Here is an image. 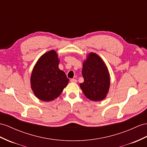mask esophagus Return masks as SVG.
Here are the masks:
<instances>
[{"label":"esophagus","mask_w":147,"mask_h":147,"mask_svg":"<svg viewBox=\"0 0 147 147\" xmlns=\"http://www.w3.org/2000/svg\"><path fill=\"white\" fill-rule=\"evenodd\" d=\"M70 81H71V82H77V80H76V79H71Z\"/></svg>","instance_id":"esophagus-1"}]
</instances>
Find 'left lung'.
I'll return each instance as SVG.
<instances>
[{
	"instance_id": "left-lung-1",
	"label": "left lung",
	"mask_w": 147,
	"mask_h": 147,
	"mask_svg": "<svg viewBox=\"0 0 147 147\" xmlns=\"http://www.w3.org/2000/svg\"><path fill=\"white\" fill-rule=\"evenodd\" d=\"M82 74L84 82L80 84L85 96L94 101L106 97L110 86V77L104 63L98 55L91 53L83 63Z\"/></svg>"
}]
</instances>
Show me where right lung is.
<instances>
[{"instance_id":"right-lung-1","label":"right lung","mask_w":147,"mask_h":147,"mask_svg":"<svg viewBox=\"0 0 147 147\" xmlns=\"http://www.w3.org/2000/svg\"><path fill=\"white\" fill-rule=\"evenodd\" d=\"M59 59L54 50L42 55L37 61L31 76L32 89L43 101L53 100L61 94L69 79L58 67Z\"/></svg>"}]
</instances>
